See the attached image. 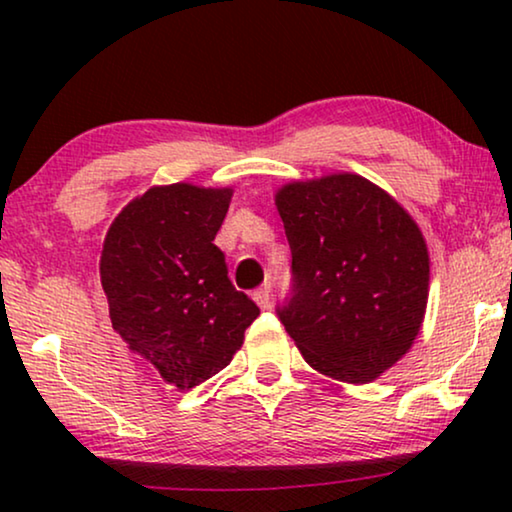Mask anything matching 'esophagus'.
<instances>
[{
  "label": "esophagus",
  "instance_id": "esophagus-1",
  "mask_svg": "<svg viewBox=\"0 0 512 512\" xmlns=\"http://www.w3.org/2000/svg\"><path fill=\"white\" fill-rule=\"evenodd\" d=\"M251 298H254V303L261 307V310H268L270 307V289L268 286H261V289H256L251 293Z\"/></svg>",
  "mask_w": 512,
  "mask_h": 512
}]
</instances>
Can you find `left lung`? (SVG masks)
<instances>
[{
	"label": "left lung",
	"mask_w": 512,
	"mask_h": 512,
	"mask_svg": "<svg viewBox=\"0 0 512 512\" xmlns=\"http://www.w3.org/2000/svg\"><path fill=\"white\" fill-rule=\"evenodd\" d=\"M291 247L293 296L279 319L303 359L368 384L410 352L429 300L417 221L361 174L291 181L275 193Z\"/></svg>",
	"instance_id": "1"
}]
</instances>
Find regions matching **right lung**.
Returning a JSON list of instances; mask_svg holds the SVG:
<instances>
[{
    "mask_svg": "<svg viewBox=\"0 0 512 512\" xmlns=\"http://www.w3.org/2000/svg\"><path fill=\"white\" fill-rule=\"evenodd\" d=\"M233 188L151 186L121 209L102 244L111 328L179 391L233 361L261 310L228 279L214 244Z\"/></svg>",
    "mask_w": 512,
    "mask_h": 512,
    "instance_id": "obj_1",
    "label": "right lung"
}]
</instances>
